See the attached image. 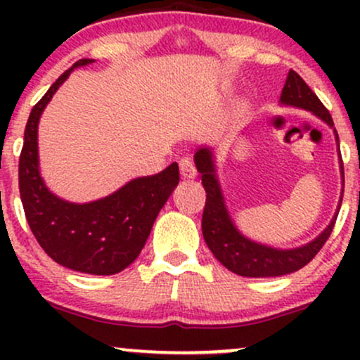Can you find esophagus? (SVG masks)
Instances as JSON below:
<instances>
[{
    "instance_id": "34e87169",
    "label": "esophagus",
    "mask_w": 360,
    "mask_h": 360,
    "mask_svg": "<svg viewBox=\"0 0 360 360\" xmlns=\"http://www.w3.org/2000/svg\"><path fill=\"white\" fill-rule=\"evenodd\" d=\"M179 171H181V176H183L184 179H194L198 174L196 167H194V164L188 159V157H183V159L179 160Z\"/></svg>"
}]
</instances>
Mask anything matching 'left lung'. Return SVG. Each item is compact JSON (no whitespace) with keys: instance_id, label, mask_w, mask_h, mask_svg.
<instances>
[{"instance_id":"1","label":"left lung","mask_w":360,"mask_h":360,"mask_svg":"<svg viewBox=\"0 0 360 360\" xmlns=\"http://www.w3.org/2000/svg\"><path fill=\"white\" fill-rule=\"evenodd\" d=\"M281 103L313 111L316 117H320L330 127H333L330 111L325 108L323 103L318 100V96L307 82L301 79L298 72L289 71L286 84L281 93ZM194 162L200 171L201 183H203L206 191L203 220H201L205 242L213 252L214 257L235 274L245 276V278H276V276L289 274V272H295L307 266L328 240L330 233L335 226L337 214L320 237L309 242L308 245L298 247V249L279 250L250 242L235 229L232 218L226 212L220 186L214 177L212 152L208 148H200L194 155Z\"/></svg>"}]
</instances>
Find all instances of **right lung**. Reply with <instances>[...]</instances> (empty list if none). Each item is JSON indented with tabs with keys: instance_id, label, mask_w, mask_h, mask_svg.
I'll return each instance as SVG.
<instances>
[{
	"instance_id": "add662e5",
	"label": "right lung",
	"mask_w": 360,
	"mask_h": 360,
	"mask_svg": "<svg viewBox=\"0 0 360 360\" xmlns=\"http://www.w3.org/2000/svg\"><path fill=\"white\" fill-rule=\"evenodd\" d=\"M91 62L94 60H77L32 108L20 154L18 184L25 217L45 254L68 269L110 276L139 257L157 214L179 183V167L172 162L159 174L137 177L117 193L86 205L68 203L45 188L37 154L40 115L72 69Z\"/></svg>"
}]
</instances>
